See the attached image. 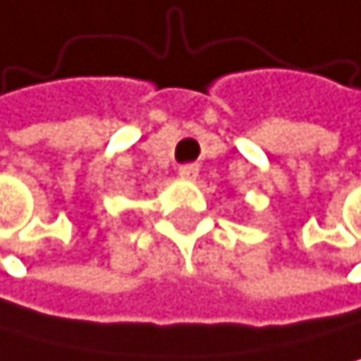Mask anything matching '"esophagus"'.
<instances>
[{"instance_id":"1","label":"esophagus","mask_w":361,"mask_h":361,"mask_svg":"<svg viewBox=\"0 0 361 361\" xmlns=\"http://www.w3.org/2000/svg\"><path fill=\"white\" fill-rule=\"evenodd\" d=\"M197 173H200L197 164H182L179 166V177H184V179H195Z\"/></svg>"}]
</instances>
